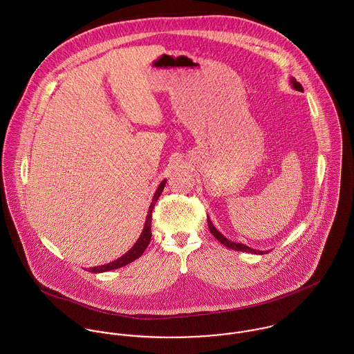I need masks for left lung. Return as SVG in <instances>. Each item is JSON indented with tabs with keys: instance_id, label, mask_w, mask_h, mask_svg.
Listing matches in <instances>:
<instances>
[{
	"instance_id": "obj_1",
	"label": "left lung",
	"mask_w": 354,
	"mask_h": 354,
	"mask_svg": "<svg viewBox=\"0 0 354 354\" xmlns=\"http://www.w3.org/2000/svg\"><path fill=\"white\" fill-rule=\"evenodd\" d=\"M292 83H293V87H295L297 91H303V86H301L299 82H296L295 79H292ZM207 223H208V229H209V232L212 233V236H214L218 241H221L225 247H227V248H230V250H234V251H244V252L259 253V254H263V253H264L263 251L252 250V248H250V247H247V245H244V244H239V243H232V241H229L227 239H225V237L214 227V225L211 223L209 219H207Z\"/></svg>"
}]
</instances>
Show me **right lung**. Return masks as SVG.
<instances>
[{"instance_id":"1","label":"right lung","mask_w":354,"mask_h":354,"mask_svg":"<svg viewBox=\"0 0 354 354\" xmlns=\"http://www.w3.org/2000/svg\"><path fill=\"white\" fill-rule=\"evenodd\" d=\"M165 184H166V181H162V183H160V185L158 187V189H156V192H155V195H153V198H152V202L151 204H150V209H149V214H147V218H146V225H145L143 233H142L140 239L138 240V243H136L128 252L125 253L124 256H121L120 259H117V260H114V261H111V263L100 266V267L88 268V271H91V272H104V271H109V270H115V268H120V267H122V266L129 264L131 261L136 260L138 257H140V256L143 254V252L146 251V248H147L149 244H150V240H151L152 208H153L156 201L159 199V196H160V194H162V191H163V188H165Z\"/></svg>"}]
</instances>
